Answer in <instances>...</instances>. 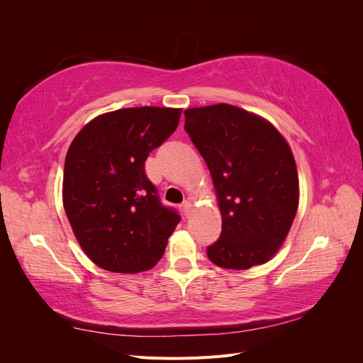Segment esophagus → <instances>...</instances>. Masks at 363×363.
<instances>
[{
  "label": "esophagus",
  "instance_id": "esophagus-1",
  "mask_svg": "<svg viewBox=\"0 0 363 363\" xmlns=\"http://www.w3.org/2000/svg\"><path fill=\"white\" fill-rule=\"evenodd\" d=\"M182 207H183V213H184V216H189V215H191V211H192V203L186 200V201L182 204Z\"/></svg>",
  "mask_w": 363,
  "mask_h": 363
}]
</instances>
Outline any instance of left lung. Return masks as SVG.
I'll return each mask as SVG.
<instances>
[{
  "mask_svg": "<svg viewBox=\"0 0 363 363\" xmlns=\"http://www.w3.org/2000/svg\"><path fill=\"white\" fill-rule=\"evenodd\" d=\"M184 130L211 171L223 218L208 259L238 271L267 263L286 239L300 203L288 140L268 119L225 103L186 108Z\"/></svg>",
  "mask_w": 363,
  "mask_h": 363,
  "instance_id": "obj_1",
  "label": "left lung"
}]
</instances>
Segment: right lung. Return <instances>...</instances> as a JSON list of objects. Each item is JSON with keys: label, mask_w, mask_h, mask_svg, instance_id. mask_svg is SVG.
<instances>
[{"label": "right lung", "mask_w": 363, "mask_h": 363, "mask_svg": "<svg viewBox=\"0 0 363 363\" xmlns=\"http://www.w3.org/2000/svg\"><path fill=\"white\" fill-rule=\"evenodd\" d=\"M182 108L128 107L89 121L65 159L62 200L77 242L95 265L148 271L180 216L159 201L144 163L177 128Z\"/></svg>", "instance_id": "1"}]
</instances>
